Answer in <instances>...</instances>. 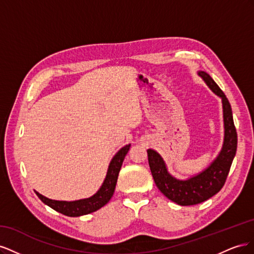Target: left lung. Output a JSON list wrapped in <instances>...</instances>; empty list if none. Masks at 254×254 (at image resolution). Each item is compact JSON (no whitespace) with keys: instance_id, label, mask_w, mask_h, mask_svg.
Masks as SVG:
<instances>
[{"instance_id":"1","label":"left lung","mask_w":254,"mask_h":254,"mask_svg":"<svg viewBox=\"0 0 254 254\" xmlns=\"http://www.w3.org/2000/svg\"><path fill=\"white\" fill-rule=\"evenodd\" d=\"M197 74L212 90L213 93L221 98L225 134L224 143L218 156L202 172L188 179L181 180L170 174L163 158L156 150L147 149L148 164L157 188L170 200L179 205L201 203L217 194L226 182L237 148V133L233 122L231 105L228 98L206 72L198 71Z\"/></svg>"}]
</instances>
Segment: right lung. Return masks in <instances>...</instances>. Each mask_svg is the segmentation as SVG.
Instances as JSON below:
<instances>
[{
    "label": "right lung",
    "mask_w": 254,
    "mask_h": 254,
    "mask_svg": "<svg viewBox=\"0 0 254 254\" xmlns=\"http://www.w3.org/2000/svg\"><path fill=\"white\" fill-rule=\"evenodd\" d=\"M129 148L130 144L122 147L117 153H115L108 166V171H107L106 178L102 184V187L99 188V190L93 196L74 201H63L53 200V199L45 197L35 190L37 196L40 198V200L43 203L52 207L53 210L70 217H78L81 216V215H87L99 210L102 206L108 203L111 197L113 196L115 186H117L118 182L119 173L121 171L123 161H124Z\"/></svg>",
    "instance_id": "obj_1"
}]
</instances>
